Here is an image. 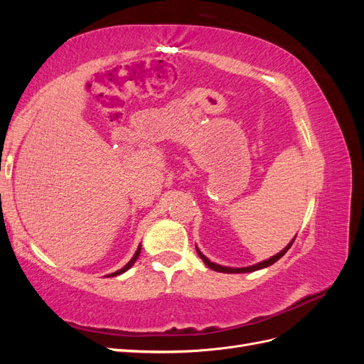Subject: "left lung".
<instances>
[{
    "instance_id": "left-lung-1",
    "label": "left lung",
    "mask_w": 364,
    "mask_h": 364,
    "mask_svg": "<svg viewBox=\"0 0 364 364\" xmlns=\"http://www.w3.org/2000/svg\"><path fill=\"white\" fill-rule=\"evenodd\" d=\"M294 240H296V235H294V238L290 241V243H289L287 246H285L279 253H277V255H273V257H270L269 259H264V261H261V262H257V264H253V266H247V267H226V266H220V264H215V262H213V261H209V259L203 255V253L200 252L199 247H196V250H197V253H199V257L202 258V261L206 264V266H208L209 269L215 270V272H222V273H249V272H255V270L266 269V267L272 266V264L277 262L279 258H282V257L285 255V253H287V250L291 247Z\"/></svg>"
}]
</instances>
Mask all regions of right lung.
Segmentation results:
<instances>
[{
    "label": "right lung",
    "mask_w": 364,
    "mask_h": 364,
    "mask_svg": "<svg viewBox=\"0 0 364 364\" xmlns=\"http://www.w3.org/2000/svg\"><path fill=\"white\" fill-rule=\"evenodd\" d=\"M139 253H141V245L138 246V249H136V252H135V255L132 257V259L126 264V266L123 267V269H119V270H117V272H114V273H111V274H107V278H112V277H118V274H121V273H124V272H127L132 266H134L135 264V261L138 259V257H139Z\"/></svg>",
    "instance_id": "1"
}]
</instances>
